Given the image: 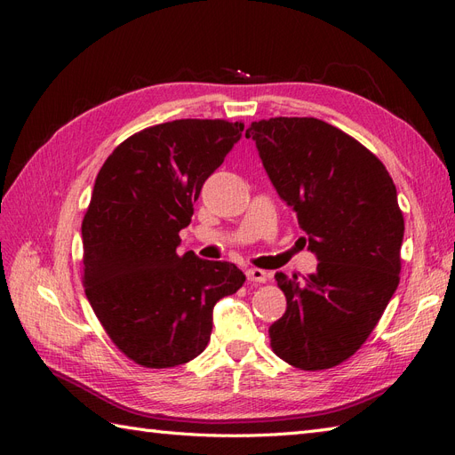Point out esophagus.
Wrapping results in <instances>:
<instances>
[{
    "mask_svg": "<svg viewBox=\"0 0 455 455\" xmlns=\"http://www.w3.org/2000/svg\"><path fill=\"white\" fill-rule=\"evenodd\" d=\"M246 279L251 283H266L269 279V273H266L264 269H258V267H251L246 271Z\"/></svg>",
    "mask_w": 455,
    "mask_h": 455,
    "instance_id": "esophagus-1",
    "label": "esophagus"
}]
</instances>
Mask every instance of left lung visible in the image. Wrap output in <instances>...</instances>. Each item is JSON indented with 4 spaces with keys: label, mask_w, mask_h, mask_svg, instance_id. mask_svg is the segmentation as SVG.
Returning a JSON list of instances; mask_svg holds the SVG:
<instances>
[{
    "label": "left lung",
    "mask_w": 455,
    "mask_h": 455,
    "mask_svg": "<svg viewBox=\"0 0 455 455\" xmlns=\"http://www.w3.org/2000/svg\"><path fill=\"white\" fill-rule=\"evenodd\" d=\"M246 139L279 197L306 231L316 271L277 273L286 311L269 326L271 349L299 370H326L356 353L398 286L404 218L383 163L315 117L254 121Z\"/></svg>",
    "instance_id": "left-lung-1"
}]
</instances>
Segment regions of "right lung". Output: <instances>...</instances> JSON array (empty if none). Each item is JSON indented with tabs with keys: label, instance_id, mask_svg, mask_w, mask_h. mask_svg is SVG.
I'll return each instance as SVG.
<instances>
[{
	"label": "right lung",
	"instance_id": "add662e5",
	"mask_svg": "<svg viewBox=\"0 0 455 455\" xmlns=\"http://www.w3.org/2000/svg\"><path fill=\"white\" fill-rule=\"evenodd\" d=\"M243 129L224 119L161 123L121 142L96 176L81 224L85 294L136 364L196 359L211 339L216 301L244 283L235 264L176 252L204 180Z\"/></svg>",
	"mask_w": 455,
	"mask_h": 455
}]
</instances>
